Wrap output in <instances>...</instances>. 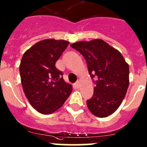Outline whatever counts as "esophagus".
Returning a JSON list of instances; mask_svg holds the SVG:
<instances>
[{
  "mask_svg": "<svg viewBox=\"0 0 147 147\" xmlns=\"http://www.w3.org/2000/svg\"><path fill=\"white\" fill-rule=\"evenodd\" d=\"M75 86H76L77 88H79V87H80V80H78V81L75 83Z\"/></svg>",
  "mask_w": 147,
  "mask_h": 147,
  "instance_id": "esophagus-1",
  "label": "esophagus"
}]
</instances>
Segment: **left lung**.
<instances>
[{
    "label": "left lung",
    "mask_w": 147,
    "mask_h": 147,
    "mask_svg": "<svg viewBox=\"0 0 147 147\" xmlns=\"http://www.w3.org/2000/svg\"><path fill=\"white\" fill-rule=\"evenodd\" d=\"M83 55L96 85L88 109L97 117L111 115L121 105L129 86V65L119 51L102 39L71 45Z\"/></svg>",
    "instance_id": "1"
}]
</instances>
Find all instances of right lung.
Returning <instances> with one entry per match:
<instances>
[{"mask_svg": "<svg viewBox=\"0 0 147 147\" xmlns=\"http://www.w3.org/2000/svg\"><path fill=\"white\" fill-rule=\"evenodd\" d=\"M69 42L48 39L36 43L22 55L21 83L33 108L42 114L57 111L72 93V85L63 78L55 63Z\"/></svg>", "mask_w": 147, "mask_h": 147, "instance_id": "1", "label": "right lung"}]
</instances>
